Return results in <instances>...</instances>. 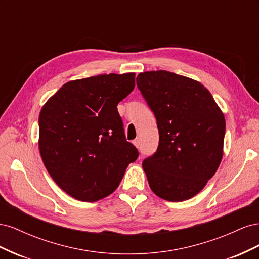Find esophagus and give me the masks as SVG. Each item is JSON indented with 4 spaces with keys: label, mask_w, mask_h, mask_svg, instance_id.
<instances>
[{
    "label": "esophagus",
    "mask_w": 259,
    "mask_h": 259,
    "mask_svg": "<svg viewBox=\"0 0 259 259\" xmlns=\"http://www.w3.org/2000/svg\"><path fill=\"white\" fill-rule=\"evenodd\" d=\"M133 144L135 145V147L136 148H139V146H140V143H139V139H135L134 142H133Z\"/></svg>",
    "instance_id": "esophagus-1"
}]
</instances>
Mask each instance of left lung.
Here are the masks:
<instances>
[{
	"instance_id": "left-lung-1",
	"label": "left lung",
	"mask_w": 259,
	"mask_h": 259,
	"mask_svg": "<svg viewBox=\"0 0 259 259\" xmlns=\"http://www.w3.org/2000/svg\"><path fill=\"white\" fill-rule=\"evenodd\" d=\"M136 82L160 136L158 150L143 162L149 186L163 200L191 199L222 162L225 115L205 86L190 77L159 70L139 73Z\"/></svg>"
}]
</instances>
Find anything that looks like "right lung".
I'll return each instance as SVG.
<instances>
[{
  "instance_id": "obj_1",
  "label": "right lung",
  "mask_w": 259,
  "mask_h": 259,
  "mask_svg": "<svg viewBox=\"0 0 259 259\" xmlns=\"http://www.w3.org/2000/svg\"><path fill=\"white\" fill-rule=\"evenodd\" d=\"M135 88V73L69 81L38 115V150L62 190L83 202L111 194L137 149L126 142L117 104Z\"/></svg>"
}]
</instances>
